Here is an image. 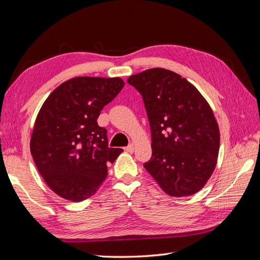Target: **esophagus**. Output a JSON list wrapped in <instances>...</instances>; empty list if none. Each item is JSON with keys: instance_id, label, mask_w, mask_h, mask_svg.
<instances>
[{"instance_id": "34e87169", "label": "esophagus", "mask_w": 260, "mask_h": 260, "mask_svg": "<svg viewBox=\"0 0 260 260\" xmlns=\"http://www.w3.org/2000/svg\"><path fill=\"white\" fill-rule=\"evenodd\" d=\"M124 151L128 152V153H133V152H135V145L131 144V145L127 146V147H124Z\"/></svg>"}]
</instances>
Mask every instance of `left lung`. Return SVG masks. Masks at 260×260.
<instances>
[{
    "label": "left lung",
    "instance_id": "8db88e82",
    "mask_svg": "<svg viewBox=\"0 0 260 260\" xmlns=\"http://www.w3.org/2000/svg\"><path fill=\"white\" fill-rule=\"evenodd\" d=\"M143 98L152 132V158L144 164L174 198L198 193L214 172L220 132L211 107L185 78L165 68L129 77Z\"/></svg>",
    "mask_w": 260,
    "mask_h": 260
}]
</instances>
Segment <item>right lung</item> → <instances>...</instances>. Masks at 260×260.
<instances>
[{"instance_id":"1","label":"right lung","mask_w":260,"mask_h":260,"mask_svg":"<svg viewBox=\"0 0 260 260\" xmlns=\"http://www.w3.org/2000/svg\"><path fill=\"white\" fill-rule=\"evenodd\" d=\"M123 85L118 77H76L58 85L39 111L30 152L45 183L61 199L91 198L107 177V164L121 154V148L108 147L98 118Z\"/></svg>"}]
</instances>
